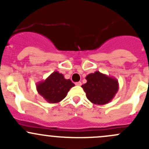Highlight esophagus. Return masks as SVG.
Here are the masks:
<instances>
[{
	"label": "esophagus",
	"mask_w": 149,
	"mask_h": 149,
	"mask_svg": "<svg viewBox=\"0 0 149 149\" xmlns=\"http://www.w3.org/2000/svg\"><path fill=\"white\" fill-rule=\"evenodd\" d=\"M75 84H76V86H81L82 84H81V81H79V82H76V83Z\"/></svg>",
	"instance_id": "obj_1"
}]
</instances>
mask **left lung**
Here are the masks:
<instances>
[{"label":"left lung","mask_w":149,"mask_h":149,"mask_svg":"<svg viewBox=\"0 0 149 149\" xmlns=\"http://www.w3.org/2000/svg\"><path fill=\"white\" fill-rule=\"evenodd\" d=\"M87 82L81 86L87 99L94 104H106L115 97L119 89L115 78L95 71L87 75Z\"/></svg>","instance_id":"left-lung-1"}]
</instances>
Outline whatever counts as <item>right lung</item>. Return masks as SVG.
<instances>
[{
    "label": "right lung",
    "instance_id": "obj_1",
    "mask_svg": "<svg viewBox=\"0 0 149 149\" xmlns=\"http://www.w3.org/2000/svg\"><path fill=\"white\" fill-rule=\"evenodd\" d=\"M74 86L70 79H65L62 73L54 71L45 80L38 82L36 87L39 94L47 102L55 104L62 101Z\"/></svg>",
    "mask_w": 149,
    "mask_h": 149
}]
</instances>
